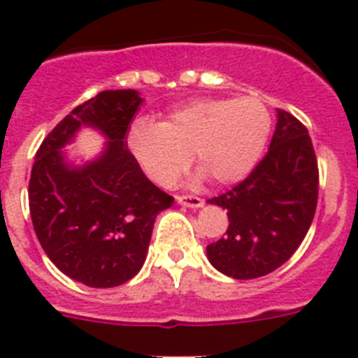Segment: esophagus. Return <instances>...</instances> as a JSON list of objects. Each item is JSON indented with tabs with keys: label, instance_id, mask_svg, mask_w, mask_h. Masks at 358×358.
<instances>
[{
	"label": "esophagus",
	"instance_id": "esophagus-1",
	"mask_svg": "<svg viewBox=\"0 0 358 358\" xmlns=\"http://www.w3.org/2000/svg\"><path fill=\"white\" fill-rule=\"evenodd\" d=\"M176 202L182 203L185 207H191V209H198V207L203 206V200L198 196H191V194H182V196H176Z\"/></svg>",
	"mask_w": 358,
	"mask_h": 358
}]
</instances>
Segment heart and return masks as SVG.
Returning <instances> with one entry per match:
<instances>
[{
    "mask_svg": "<svg viewBox=\"0 0 358 358\" xmlns=\"http://www.w3.org/2000/svg\"><path fill=\"white\" fill-rule=\"evenodd\" d=\"M269 131L271 116L253 96L196 98L162 123L134 120L125 142L140 169L162 187H171L191 160L202 171L198 176L207 174L215 184L231 185L253 171Z\"/></svg>",
    "mask_w": 358,
    "mask_h": 358,
    "instance_id": "obj_1",
    "label": "heart"
}]
</instances>
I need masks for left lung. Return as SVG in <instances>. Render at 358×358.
I'll use <instances>...</instances> for the list:
<instances>
[{
    "mask_svg": "<svg viewBox=\"0 0 358 358\" xmlns=\"http://www.w3.org/2000/svg\"><path fill=\"white\" fill-rule=\"evenodd\" d=\"M318 167L308 129L276 109L269 151L227 193L207 200L227 209L225 236L207 245L209 262L224 275L249 280L287 262L313 222Z\"/></svg>",
    "mask_w": 358,
    "mask_h": 358,
    "instance_id": "obj_1",
    "label": "left lung"
}]
</instances>
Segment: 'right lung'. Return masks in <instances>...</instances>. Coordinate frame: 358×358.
<instances>
[{
    "label": "right lung",
    "instance_id": "add662e5",
    "mask_svg": "<svg viewBox=\"0 0 358 358\" xmlns=\"http://www.w3.org/2000/svg\"><path fill=\"white\" fill-rule=\"evenodd\" d=\"M138 91H103L62 120L36 152L29 207L36 236L59 271L89 287H116L145 262L156 215L174 198L147 178L127 149ZM82 127L108 140L94 161L74 166L62 147Z\"/></svg>",
    "mask_w": 358,
    "mask_h": 358
}]
</instances>
